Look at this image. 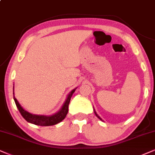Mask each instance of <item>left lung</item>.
Segmentation results:
<instances>
[{
	"label": "left lung",
	"instance_id": "1",
	"mask_svg": "<svg viewBox=\"0 0 155 155\" xmlns=\"http://www.w3.org/2000/svg\"><path fill=\"white\" fill-rule=\"evenodd\" d=\"M94 114H95V115H96V116H97V117H98V118H99V119H100V120H101V121H103V120H102V119H101V117H99V115H98V114H97V112H96V111H95V109H94Z\"/></svg>",
	"mask_w": 155,
	"mask_h": 155
}]
</instances>
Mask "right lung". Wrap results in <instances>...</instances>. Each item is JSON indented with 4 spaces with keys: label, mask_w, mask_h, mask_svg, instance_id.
<instances>
[{
    "label": "right lung",
    "mask_w": 155,
    "mask_h": 155,
    "mask_svg": "<svg viewBox=\"0 0 155 155\" xmlns=\"http://www.w3.org/2000/svg\"><path fill=\"white\" fill-rule=\"evenodd\" d=\"M76 88L72 90L69 94L66 97V99L64 103L62 105L61 108L59 109L58 112L54 114L50 115V116H46V115H37L31 114L21 107V105L19 104L18 101L16 99V98L14 96V84H13V99H14L15 104L18 111H20L22 117L26 120L28 122L31 123L38 126H52V125H55L58 123H59L62 120H64L65 118L66 114H67L68 111V104L70 103V100L71 98L73 95V94L75 91Z\"/></svg>",
    "instance_id": "obj_1"
}]
</instances>
